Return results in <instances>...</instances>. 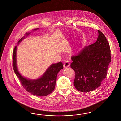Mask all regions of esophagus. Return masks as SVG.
<instances>
[{"label": "esophagus", "mask_w": 121, "mask_h": 121, "mask_svg": "<svg viewBox=\"0 0 121 121\" xmlns=\"http://www.w3.org/2000/svg\"><path fill=\"white\" fill-rule=\"evenodd\" d=\"M70 66V63L68 61H66L65 63H64L63 64V67L64 68H67Z\"/></svg>", "instance_id": "34e87169"}]
</instances>
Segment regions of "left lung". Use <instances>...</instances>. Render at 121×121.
I'll return each mask as SVG.
<instances>
[{
	"instance_id": "8db88e82",
	"label": "left lung",
	"mask_w": 121,
	"mask_h": 121,
	"mask_svg": "<svg viewBox=\"0 0 121 121\" xmlns=\"http://www.w3.org/2000/svg\"><path fill=\"white\" fill-rule=\"evenodd\" d=\"M98 32L95 43L71 56V67L75 73L74 84L80 92H91L100 86L111 62L109 43L104 34L98 30Z\"/></svg>"
}]
</instances>
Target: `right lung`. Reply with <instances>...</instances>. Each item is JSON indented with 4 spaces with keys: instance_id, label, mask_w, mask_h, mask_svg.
Segmentation results:
<instances>
[{
    "instance_id": "1",
    "label": "right lung",
    "mask_w": 121,
    "mask_h": 121,
    "mask_svg": "<svg viewBox=\"0 0 121 121\" xmlns=\"http://www.w3.org/2000/svg\"><path fill=\"white\" fill-rule=\"evenodd\" d=\"M39 28L32 29L36 31ZM30 33H26L25 35L18 42V45L25 38L28 37ZM17 46L14 48L13 51V67L17 77L20 79L21 85L25 90L32 94L37 96H46L51 93L54 90L57 74L63 69V64L61 62L52 64L46 70L42 76L37 79H30L23 76L18 70L17 66Z\"/></svg>"
}]
</instances>
